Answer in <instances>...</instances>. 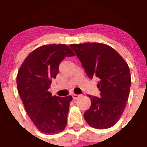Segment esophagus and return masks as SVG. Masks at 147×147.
<instances>
[{
	"label": "esophagus",
	"instance_id": "obj_1",
	"mask_svg": "<svg viewBox=\"0 0 147 147\" xmlns=\"http://www.w3.org/2000/svg\"><path fill=\"white\" fill-rule=\"evenodd\" d=\"M80 96H81V95H78V94H72V98H73V99L75 100L78 99V98H80Z\"/></svg>",
	"mask_w": 147,
	"mask_h": 147
}]
</instances>
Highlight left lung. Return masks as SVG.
I'll return each instance as SVG.
<instances>
[{"label":"left lung","instance_id":"left-lung-1","mask_svg":"<svg viewBox=\"0 0 147 147\" xmlns=\"http://www.w3.org/2000/svg\"><path fill=\"white\" fill-rule=\"evenodd\" d=\"M89 79H99L101 98L92 96L84 113L86 122L96 129H107L118 121L126 106L131 85L127 62L110 46L101 43L70 44Z\"/></svg>","mask_w":147,"mask_h":147}]
</instances>
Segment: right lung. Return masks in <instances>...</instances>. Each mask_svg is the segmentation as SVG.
<instances>
[{
  "mask_svg": "<svg viewBox=\"0 0 147 147\" xmlns=\"http://www.w3.org/2000/svg\"><path fill=\"white\" fill-rule=\"evenodd\" d=\"M74 55L65 44L41 46L27 55L18 70V93L34 125L43 133L58 134L67 125L72 97L52 96L49 89L61 62Z\"/></svg>",
  "mask_w": 147,
  "mask_h": 147,
  "instance_id": "add662e5",
  "label": "right lung"
}]
</instances>
